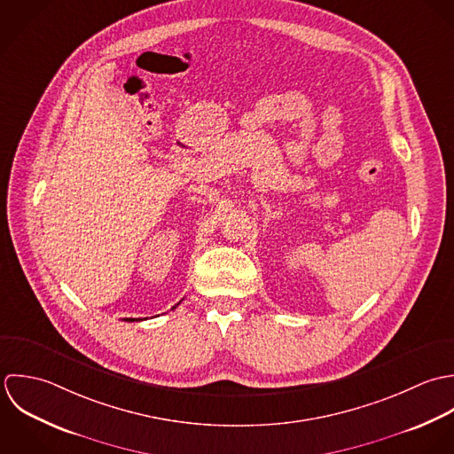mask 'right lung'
<instances>
[{
	"instance_id": "obj_1",
	"label": "right lung",
	"mask_w": 454,
	"mask_h": 454,
	"mask_svg": "<svg viewBox=\"0 0 454 454\" xmlns=\"http://www.w3.org/2000/svg\"><path fill=\"white\" fill-rule=\"evenodd\" d=\"M179 303H181V301H179ZM179 303H177V305H179ZM174 309H176V307H174ZM124 321H138V319H133V317H126Z\"/></svg>"
}]
</instances>
